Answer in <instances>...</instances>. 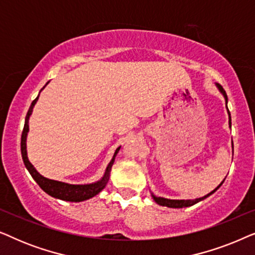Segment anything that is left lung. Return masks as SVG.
Segmentation results:
<instances>
[{"label":"left lung","instance_id":"left-lung-1","mask_svg":"<svg viewBox=\"0 0 255 255\" xmlns=\"http://www.w3.org/2000/svg\"><path fill=\"white\" fill-rule=\"evenodd\" d=\"M216 86H217V88L219 89V92H221V93L223 94V96H224L225 102L228 103V95H226L225 90L223 89V87L219 86L218 83H216ZM226 108H228V106H226ZM228 114H229V125H230V128H231V114H230L229 109H228ZM223 182H224V181H223ZM223 182H222V183H223ZM222 183H221V184H222ZM221 184H219V186H218L217 188H216L215 190H212L211 193H209L208 195H205V196H203V197L195 198V200H169V198L158 197V196H155V195H153V194H152V197H153V200H154V201L156 202V203H158L159 205H162V207H167V208H184V207H191V205H194V204L198 203V202L203 201L204 198H207L208 196H210L211 194H214L215 191L217 190L219 187H221Z\"/></svg>","mask_w":255,"mask_h":255}]
</instances>
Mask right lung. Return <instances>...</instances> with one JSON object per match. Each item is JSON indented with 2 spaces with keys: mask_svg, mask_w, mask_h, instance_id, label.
Masks as SVG:
<instances>
[{
  "mask_svg": "<svg viewBox=\"0 0 255 255\" xmlns=\"http://www.w3.org/2000/svg\"><path fill=\"white\" fill-rule=\"evenodd\" d=\"M45 86L43 87V89L45 88ZM38 97H39V95H38L36 99L32 101V103H31V106L29 108V111H27L26 117H25V124H24V128L22 132V138H20V152H22V158H23L24 165H25L26 169L29 170L31 176H32L33 180L38 183V186H39L41 189L45 191V193L48 194L50 196L54 197V198H59V200L68 201V202H82V201L89 200V198L96 196L100 191H102L104 189V187L107 186L108 181H109L111 167H113V165H114L115 158H116V155H117L118 151H120L121 146L116 149V152H115L113 159H111L109 165H108L106 173H104L102 179L96 181V182H94V183L71 184V183L61 182V181L47 179V177L40 175V174L37 172V169L34 168L32 163L29 161V159H27V153H26V137H27V132H29V118L31 116V114H32L34 104L37 103Z\"/></svg>",
  "mask_w": 255,
  "mask_h": 255,
  "instance_id": "add662e5",
  "label": "right lung"
}]
</instances>
